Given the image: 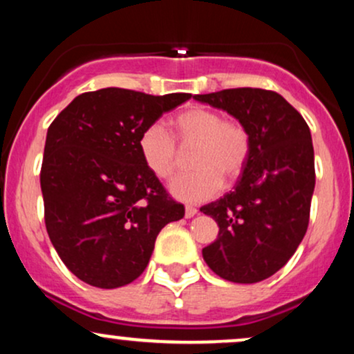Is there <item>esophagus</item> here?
<instances>
[{"instance_id":"esophagus-1","label":"esophagus","mask_w":354,"mask_h":354,"mask_svg":"<svg viewBox=\"0 0 354 354\" xmlns=\"http://www.w3.org/2000/svg\"><path fill=\"white\" fill-rule=\"evenodd\" d=\"M196 213H198V209L194 208V206L188 205V206H186V208H185V216H186V218H193Z\"/></svg>"}]
</instances>
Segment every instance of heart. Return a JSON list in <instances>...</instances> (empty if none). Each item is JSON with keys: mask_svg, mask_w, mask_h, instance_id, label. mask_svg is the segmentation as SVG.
Here are the masks:
<instances>
[{"mask_svg": "<svg viewBox=\"0 0 354 354\" xmlns=\"http://www.w3.org/2000/svg\"><path fill=\"white\" fill-rule=\"evenodd\" d=\"M171 134L161 124L146 126L138 136V153L146 168L160 180H168L178 163V148L194 145L191 165L196 169L180 174L169 183L176 200L198 203L221 189L223 176L234 181L245 171L251 153V136L239 121L225 120L214 109L193 106L169 121Z\"/></svg>", "mask_w": 354, "mask_h": 354, "instance_id": "heart-1", "label": "heart"}]
</instances>
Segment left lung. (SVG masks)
<instances>
[{
  "label": "left lung",
  "mask_w": 354,
  "mask_h": 354,
  "mask_svg": "<svg viewBox=\"0 0 354 354\" xmlns=\"http://www.w3.org/2000/svg\"><path fill=\"white\" fill-rule=\"evenodd\" d=\"M194 100L225 109L251 136L250 160L234 189L201 208L219 226L203 258L223 279L263 281L286 265L306 234L315 191L310 128L268 89H223Z\"/></svg>",
  "instance_id": "1"
}]
</instances>
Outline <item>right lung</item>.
I'll return each instance as SVG.
<instances>
[{"label":"right lung","mask_w":354,"mask_h":354,"mask_svg":"<svg viewBox=\"0 0 354 354\" xmlns=\"http://www.w3.org/2000/svg\"><path fill=\"white\" fill-rule=\"evenodd\" d=\"M189 98L103 88L76 96L48 128L39 174L44 223L81 281L104 290L135 281L158 233L185 216L141 161L138 136Z\"/></svg>","instance_id":"1"}]
</instances>
